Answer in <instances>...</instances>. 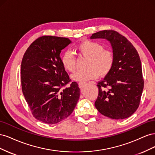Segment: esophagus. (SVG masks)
<instances>
[{
    "label": "esophagus",
    "instance_id": "1",
    "mask_svg": "<svg viewBox=\"0 0 155 155\" xmlns=\"http://www.w3.org/2000/svg\"><path fill=\"white\" fill-rule=\"evenodd\" d=\"M84 85H85V83H79V87L80 88L83 87Z\"/></svg>",
    "mask_w": 155,
    "mask_h": 155
}]
</instances>
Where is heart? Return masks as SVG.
<instances>
[{"mask_svg": "<svg viewBox=\"0 0 155 155\" xmlns=\"http://www.w3.org/2000/svg\"><path fill=\"white\" fill-rule=\"evenodd\" d=\"M76 50L81 55L88 59L84 71L74 72L71 78L73 81L85 83L91 79L104 76L109 74L113 67L114 55L109 49H104V46L96 41L85 40L79 43ZM64 68L73 72L76 69V58L71 51H66L61 57Z\"/></svg>", "mask_w": 155, "mask_h": 155, "instance_id": "1", "label": "heart"}]
</instances>
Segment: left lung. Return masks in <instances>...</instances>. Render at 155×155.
I'll return each mask as SVG.
<instances>
[{
  "mask_svg": "<svg viewBox=\"0 0 155 155\" xmlns=\"http://www.w3.org/2000/svg\"><path fill=\"white\" fill-rule=\"evenodd\" d=\"M109 42L114 55L113 67L97 85L99 90L95 107L101 114L122 120L138 108L143 89L142 64L138 51L125 37L114 30L93 34L91 39Z\"/></svg>",
  "mask_w": 155,
  "mask_h": 155,
  "instance_id": "1",
  "label": "left lung"
}]
</instances>
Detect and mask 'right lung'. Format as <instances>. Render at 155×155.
Masks as SVG:
<instances>
[{"label":"right lung","instance_id":"1","mask_svg":"<svg viewBox=\"0 0 155 155\" xmlns=\"http://www.w3.org/2000/svg\"><path fill=\"white\" fill-rule=\"evenodd\" d=\"M72 43L65 37L43 36L30 45L23 56L21 79L23 95L35 118L47 124H58L72 114L80 94L70 79L60 54Z\"/></svg>","mask_w":155,"mask_h":155}]
</instances>
